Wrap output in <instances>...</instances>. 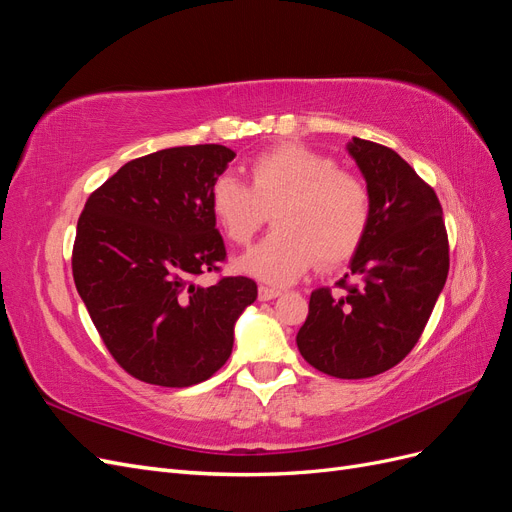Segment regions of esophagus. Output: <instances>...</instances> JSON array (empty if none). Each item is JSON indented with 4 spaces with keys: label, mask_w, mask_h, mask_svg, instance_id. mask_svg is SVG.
I'll return each mask as SVG.
<instances>
[{
    "label": "esophagus",
    "mask_w": 512,
    "mask_h": 512,
    "mask_svg": "<svg viewBox=\"0 0 512 512\" xmlns=\"http://www.w3.org/2000/svg\"><path fill=\"white\" fill-rule=\"evenodd\" d=\"M282 290L280 288H271V286H260L258 288V299L260 301H271L275 297H280Z\"/></svg>",
    "instance_id": "34e87169"
}]
</instances>
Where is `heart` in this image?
Segmentation results:
<instances>
[{
	"instance_id": "b5f03b06",
	"label": "heart",
	"mask_w": 512,
	"mask_h": 512,
	"mask_svg": "<svg viewBox=\"0 0 512 512\" xmlns=\"http://www.w3.org/2000/svg\"><path fill=\"white\" fill-rule=\"evenodd\" d=\"M252 185L235 175L211 183L209 205L228 241L245 245L275 213V232L237 269L267 284H292L318 262L337 267L359 250L371 220L367 185L301 145H280L250 164Z\"/></svg>"
}]
</instances>
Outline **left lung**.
<instances>
[{
    "label": "left lung",
    "mask_w": 512,
    "mask_h": 512,
    "mask_svg": "<svg viewBox=\"0 0 512 512\" xmlns=\"http://www.w3.org/2000/svg\"><path fill=\"white\" fill-rule=\"evenodd\" d=\"M348 153L371 196L367 235L350 260L359 284L318 288L297 333L303 359L344 380L378 376L406 359L448 275L440 200L393 149L352 138Z\"/></svg>",
    "instance_id": "1"
}]
</instances>
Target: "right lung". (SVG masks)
<instances>
[{
	"label": "right lung",
	"instance_id": "right-lung-1",
	"mask_svg": "<svg viewBox=\"0 0 512 512\" xmlns=\"http://www.w3.org/2000/svg\"><path fill=\"white\" fill-rule=\"evenodd\" d=\"M235 156L224 145L162 149L123 164L87 198L74 284L104 346L138 380L183 389L211 378L258 297L250 277L194 282L226 258L209 192Z\"/></svg>",
	"mask_w": 512,
	"mask_h": 512
}]
</instances>
